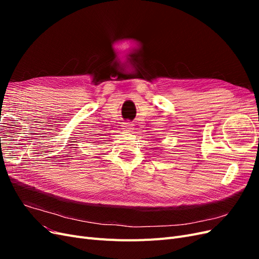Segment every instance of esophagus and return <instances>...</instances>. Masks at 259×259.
Segmentation results:
<instances>
[{
	"mask_svg": "<svg viewBox=\"0 0 259 259\" xmlns=\"http://www.w3.org/2000/svg\"><path fill=\"white\" fill-rule=\"evenodd\" d=\"M122 127H123V130H124V131L130 132V131H132V130H133V124H132L131 122H125V123H123Z\"/></svg>",
	"mask_w": 259,
	"mask_h": 259,
	"instance_id": "34e87169",
	"label": "esophagus"
}]
</instances>
